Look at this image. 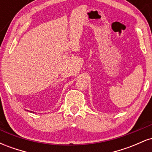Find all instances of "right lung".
I'll return each instance as SVG.
<instances>
[{
	"label": "right lung",
	"mask_w": 152,
	"mask_h": 152,
	"mask_svg": "<svg viewBox=\"0 0 152 152\" xmlns=\"http://www.w3.org/2000/svg\"><path fill=\"white\" fill-rule=\"evenodd\" d=\"M30 112H32V111H30Z\"/></svg>",
	"instance_id": "right-lung-1"
}]
</instances>
